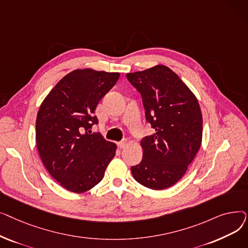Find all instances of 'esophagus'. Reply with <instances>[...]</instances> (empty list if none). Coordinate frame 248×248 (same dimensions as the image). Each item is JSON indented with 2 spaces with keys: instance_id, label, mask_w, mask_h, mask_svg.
Returning a JSON list of instances; mask_svg holds the SVG:
<instances>
[{
  "instance_id": "34e87169",
  "label": "esophagus",
  "mask_w": 248,
  "mask_h": 248,
  "mask_svg": "<svg viewBox=\"0 0 248 248\" xmlns=\"http://www.w3.org/2000/svg\"><path fill=\"white\" fill-rule=\"evenodd\" d=\"M127 142H128V141H127V140H124L120 141L119 144H117V145H119V148H120V149H124V148H125V147H126Z\"/></svg>"
}]
</instances>
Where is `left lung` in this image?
<instances>
[{
    "instance_id": "obj_1",
    "label": "left lung",
    "mask_w": 248,
    "mask_h": 248,
    "mask_svg": "<svg viewBox=\"0 0 248 248\" xmlns=\"http://www.w3.org/2000/svg\"><path fill=\"white\" fill-rule=\"evenodd\" d=\"M126 77L141 94L146 120L155 134L140 141L141 162L131 168L137 182L153 190L175 185L187 171L202 142L199 102L169 67L159 64Z\"/></svg>"
}]
</instances>
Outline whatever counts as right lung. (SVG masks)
<instances>
[{
    "mask_svg": "<svg viewBox=\"0 0 248 248\" xmlns=\"http://www.w3.org/2000/svg\"><path fill=\"white\" fill-rule=\"evenodd\" d=\"M119 72L75 69L44 98L37 113L36 145L48 173L66 190L83 193L102 180L116 145L99 133L93 115L99 100L113 87Z\"/></svg>",
    "mask_w": 248,
    "mask_h": 248,
    "instance_id": "add662e5",
    "label": "right lung"
}]
</instances>
